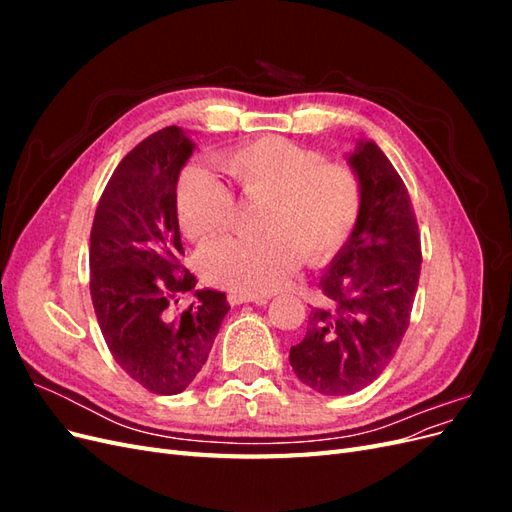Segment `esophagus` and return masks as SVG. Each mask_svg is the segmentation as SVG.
<instances>
[{"instance_id": "34e87169", "label": "esophagus", "mask_w": 512, "mask_h": 512, "mask_svg": "<svg viewBox=\"0 0 512 512\" xmlns=\"http://www.w3.org/2000/svg\"><path fill=\"white\" fill-rule=\"evenodd\" d=\"M228 303H230V305H241V303H258V305H267V303H269V297H254V294L230 292V294H228Z\"/></svg>"}]
</instances>
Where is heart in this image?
Listing matches in <instances>:
<instances>
[{
  "instance_id": "b5f03b06",
  "label": "heart",
  "mask_w": 512,
  "mask_h": 512,
  "mask_svg": "<svg viewBox=\"0 0 512 512\" xmlns=\"http://www.w3.org/2000/svg\"><path fill=\"white\" fill-rule=\"evenodd\" d=\"M224 166L247 200H265L258 239L226 237L200 254V273L213 286L269 294L301 265H324L352 237L363 205L352 168L329 164L316 149L265 136L224 153ZM175 209L181 230L209 241L235 218V196L203 164L183 168Z\"/></svg>"
}]
</instances>
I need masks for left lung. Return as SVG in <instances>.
I'll list each match as a JSON object with an SVG mask.
<instances>
[{
    "instance_id": "8db88e82",
    "label": "left lung",
    "mask_w": 512,
    "mask_h": 512,
    "mask_svg": "<svg viewBox=\"0 0 512 512\" xmlns=\"http://www.w3.org/2000/svg\"><path fill=\"white\" fill-rule=\"evenodd\" d=\"M348 164L363 205L352 237L320 277L324 303L309 312L290 348L297 378L322 395H350L374 382L404 337L421 275V235L410 194L374 141H356Z\"/></svg>"
}]
</instances>
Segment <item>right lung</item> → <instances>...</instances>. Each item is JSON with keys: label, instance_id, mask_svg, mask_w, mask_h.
I'll return each mask as SVG.
<instances>
[{"label": "right lung", "instance_id": "1", "mask_svg": "<svg viewBox=\"0 0 512 512\" xmlns=\"http://www.w3.org/2000/svg\"><path fill=\"white\" fill-rule=\"evenodd\" d=\"M194 141L168 126L136 145L106 183L89 239V290L104 342L126 374L158 395H177L203 369L230 305L220 290H194L181 265L175 192ZM181 291L197 301L179 317Z\"/></svg>", "mask_w": 512, "mask_h": 512}]
</instances>
